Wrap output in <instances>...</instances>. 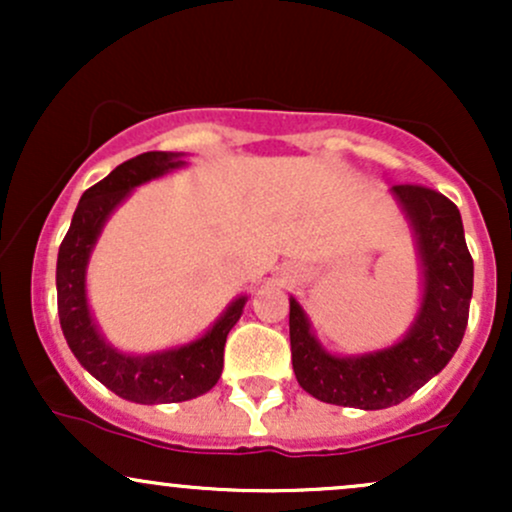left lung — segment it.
Masks as SVG:
<instances>
[{"mask_svg": "<svg viewBox=\"0 0 512 512\" xmlns=\"http://www.w3.org/2000/svg\"><path fill=\"white\" fill-rule=\"evenodd\" d=\"M390 197L409 223L421 286L414 320L397 342L361 354L325 349L303 305L289 296L293 373L320 402L363 411L395 407L448 366L467 330L474 262L460 209L428 187L395 185Z\"/></svg>", "mask_w": 512, "mask_h": 512, "instance_id": "8db88e82", "label": "left lung"}]
</instances>
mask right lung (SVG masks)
<instances>
[{
	"label": "right lung",
	"mask_w": 512,
	"mask_h": 512,
	"mask_svg": "<svg viewBox=\"0 0 512 512\" xmlns=\"http://www.w3.org/2000/svg\"><path fill=\"white\" fill-rule=\"evenodd\" d=\"M187 166L182 151H149L117 166L108 178L81 195L67 236L57 252V313L76 361L117 397L137 404H170L195 399L219 383L223 346L243 315L248 296L240 293L192 342L132 354L105 337L88 303L86 272L105 223L125 199L146 182Z\"/></svg>",
	"instance_id": "add662e5"
}]
</instances>
